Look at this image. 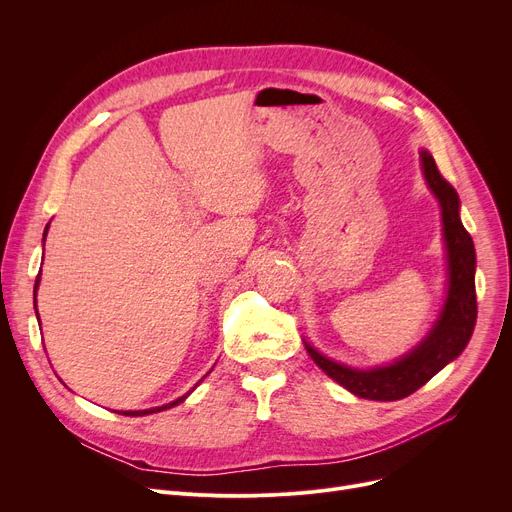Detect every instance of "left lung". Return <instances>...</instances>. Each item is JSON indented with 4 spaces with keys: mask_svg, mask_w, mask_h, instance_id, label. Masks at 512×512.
<instances>
[{
    "mask_svg": "<svg viewBox=\"0 0 512 512\" xmlns=\"http://www.w3.org/2000/svg\"><path fill=\"white\" fill-rule=\"evenodd\" d=\"M421 161L425 180L442 205L444 240L448 249L450 272L448 297L434 330L405 359L371 371H359L334 363L324 355H319L311 344L305 342L311 359L334 382H338L355 396L369 400H400L417 392L442 367H446L452 359L463 353L477 319L475 249L471 234L465 230L459 218V195H456L452 184L440 174L432 155L421 151Z\"/></svg>",
    "mask_w": 512,
    "mask_h": 512,
    "instance_id": "obj_1",
    "label": "left lung"
}]
</instances>
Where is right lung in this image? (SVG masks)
Listing matches in <instances>:
<instances>
[{
    "instance_id": "obj_1",
    "label": "right lung",
    "mask_w": 512,
    "mask_h": 512,
    "mask_svg": "<svg viewBox=\"0 0 512 512\" xmlns=\"http://www.w3.org/2000/svg\"><path fill=\"white\" fill-rule=\"evenodd\" d=\"M45 234H47V228H45ZM37 286H39V276H37V280H35V292H37ZM39 317V315H37ZM186 396H180L178 400H174V402H170V405H164V407H155V409H147V411H120V415H128V417H139V415H149V413H157V411H166V409H172V407H176L178 402H182Z\"/></svg>"
}]
</instances>
